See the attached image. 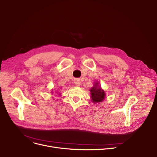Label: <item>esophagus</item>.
Instances as JSON below:
<instances>
[{"mask_svg": "<svg viewBox=\"0 0 157 157\" xmlns=\"http://www.w3.org/2000/svg\"><path fill=\"white\" fill-rule=\"evenodd\" d=\"M75 85H76V86H79L81 82H80V81H79V79H76V80L75 81Z\"/></svg>", "mask_w": 157, "mask_h": 157, "instance_id": "obj_1", "label": "esophagus"}]
</instances>
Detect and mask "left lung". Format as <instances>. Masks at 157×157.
<instances>
[{
	"instance_id": "left-lung-1",
	"label": "left lung",
	"mask_w": 157,
	"mask_h": 157,
	"mask_svg": "<svg viewBox=\"0 0 157 157\" xmlns=\"http://www.w3.org/2000/svg\"><path fill=\"white\" fill-rule=\"evenodd\" d=\"M98 83L96 82L94 86L90 90L91 99L93 102H101L105 98V92H104L100 88L98 87Z\"/></svg>"
}]
</instances>
